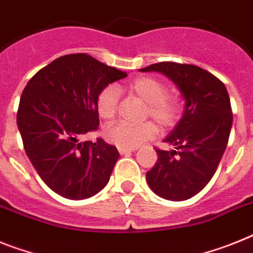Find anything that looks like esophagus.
<instances>
[{
  "mask_svg": "<svg viewBox=\"0 0 253 253\" xmlns=\"http://www.w3.org/2000/svg\"><path fill=\"white\" fill-rule=\"evenodd\" d=\"M133 150H135V148H123V146H118V152H120L121 154L133 152Z\"/></svg>",
  "mask_w": 253,
  "mask_h": 253,
  "instance_id": "esophagus-1",
  "label": "esophagus"
}]
</instances>
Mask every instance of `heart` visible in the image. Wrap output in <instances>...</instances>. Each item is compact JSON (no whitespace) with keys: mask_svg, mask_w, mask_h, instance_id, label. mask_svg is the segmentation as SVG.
<instances>
[{"mask_svg":"<svg viewBox=\"0 0 253 253\" xmlns=\"http://www.w3.org/2000/svg\"><path fill=\"white\" fill-rule=\"evenodd\" d=\"M162 81L150 76H141L125 84H108L103 87L95 100L96 112L103 120H112L118 109L120 91H127L136 95L146 103L145 117H150L162 128L172 127L181 113V101L179 95L167 92ZM157 132L156 125L150 121L132 125L117 122L104 131V136L109 143L123 148H136L140 144L152 139Z\"/></svg>","mask_w":253,"mask_h":253,"instance_id":"b5f03b06","label":"heart"}]
</instances>
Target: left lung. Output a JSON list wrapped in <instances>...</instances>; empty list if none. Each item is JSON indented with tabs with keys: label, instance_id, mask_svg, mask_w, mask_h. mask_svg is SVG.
I'll use <instances>...</instances> for the list:
<instances>
[{
	"label": "left lung",
	"instance_id": "obj_1",
	"mask_svg": "<svg viewBox=\"0 0 253 253\" xmlns=\"http://www.w3.org/2000/svg\"><path fill=\"white\" fill-rule=\"evenodd\" d=\"M140 71L163 73L185 99L182 118L165 139L175 149H156L158 159L146 172L157 195L185 201L209 184L226 149L233 125L228 91L217 77L193 64L162 61Z\"/></svg>",
	"mask_w": 253,
	"mask_h": 253
}]
</instances>
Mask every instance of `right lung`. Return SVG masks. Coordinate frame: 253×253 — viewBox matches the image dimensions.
I'll list each match as a JSON object with an SVG mask.
<instances>
[{
    "mask_svg": "<svg viewBox=\"0 0 253 253\" xmlns=\"http://www.w3.org/2000/svg\"><path fill=\"white\" fill-rule=\"evenodd\" d=\"M127 73L87 54L55 59L28 81L16 122L24 150L43 182L68 199H86L109 181L120 153L103 139L82 141L97 130L95 100L103 87Z\"/></svg>",
    "mask_w": 253,
    "mask_h": 253,
    "instance_id": "add662e5",
    "label": "right lung"
}]
</instances>
